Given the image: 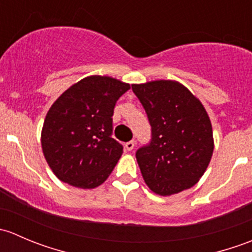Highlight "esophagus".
<instances>
[{"mask_svg":"<svg viewBox=\"0 0 252 252\" xmlns=\"http://www.w3.org/2000/svg\"><path fill=\"white\" fill-rule=\"evenodd\" d=\"M134 147H135V142H134V141H128L126 144V149L128 150V151H131V150H134Z\"/></svg>","mask_w":252,"mask_h":252,"instance_id":"esophagus-1","label":"esophagus"}]
</instances>
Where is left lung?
<instances>
[{
  "instance_id": "left-lung-1",
  "label": "left lung",
  "mask_w": 252,
  "mask_h": 252,
  "mask_svg": "<svg viewBox=\"0 0 252 252\" xmlns=\"http://www.w3.org/2000/svg\"><path fill=\"white\" fill-rule=\"evenodd\" d=\"M146 111L152 139L136 151L147 187L171 196L194 187L212 157V126L201 101L175 80L131 85Z\"/></svg>"
}]
</instances>
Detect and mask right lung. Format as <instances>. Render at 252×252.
<instances>
[{
    "label": "right lung",
    "instance_id": "1",
    "mask_svg": "<svg viewBox=\"0 0 252 252\" xmlns=\"http://www.w3.org/2000/svg\"><path fill=\"white\" fill-rule=\"evenodd\" d=\"M130 85L90 75L73 84L53 102L41 130V147L56 177L81 189H94L112 173L123 146L112 138L117 100Z\"/></svg>",
    "mask_w": 252,
    "mask_h": 252
}]
</instances>
